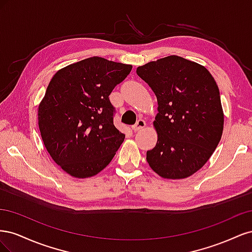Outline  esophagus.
I'll use <instances>...</instances> for the list:
<instances>
[{
    "label": "esophagus",
    "instance_id": "34e87169",
    "mask_svg": "<svg viewBox=\"0 0 252 252\" xmlns=\"http://www.w3.org/2000/svg\"><path fill=\"white\" fill-rule=\"evenodd\" d=\"M145 126H146V123H145V121L140 119L138 122H136L135 125L132 126V129H133V131H139V130H141V129L145 128Z\"/></svg>",
    "mask_w": 252,
    "mask_h": 252
}]
</instances>
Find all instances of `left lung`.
<instances>
[{"label":"left lung","mask_w":252,"mask_h":252,"mask_svg":"<svg viewBox=\"0 0 252 252\" xmlns=\"http://www.w3.org/2000/svg\"><path fill=\"white\" fill-rule=\"evenodd\" d=\"M158 100V142L148 150L151 169L164 179H186L200 170L222 138L224 112L210 72L178 56L136 68Z\"/></svg>","instance_id":"8db88e82"}]
</instances>
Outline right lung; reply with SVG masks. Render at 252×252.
Instances as JSON below:
<instances>
[{
	"label": "right lung",
	"mask_w": 252,
	"mask_h": 252,
	"mask_svg": "<svg viewBox=\"0 0 252 252\" xmlns=\"http://www.w3.org/2000/svg\"><path fill=\"white\" fill-rule=\"evenodd\" d=\"M131 65L93 57L53 75L39 105L37 120L48 154L78 179L91 178L107 166L124 142L113 125L109 94Z\"/></svg>",
	"instance_id": "obj_1"
}]
</instances>
